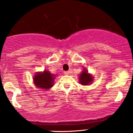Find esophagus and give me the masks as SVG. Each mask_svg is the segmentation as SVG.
<instances>
[{"mask_svg": "<svg viewBox=\"0 0 133 133\" xmlns=\"http://www.w3.org/2000/svg\"><path fill=\"white\" fill-rule=\"evenodd\" d=\"M69 73H70V72L69 71H64V74H65V75H68V74H69Z\"/></svg>", "mask_w": 133, "mask_h": 133, "instance_id": "34e87169", "label": "esophagus"}]
</instances>
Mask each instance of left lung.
Wrapping results in <instances>:
<instances>
[{"instance_id":"8db88e82","label":"left lung","mask_w":133,"mask_h":133,"mask_svg":"<svg viewBox=\"0 0 133 133\" xmlns=\"http://www.w3.org/2000/svg\"><path fill=\"white\" fill-rule=\"evenodd\" d=\"M79 81H80L79 82L81 84L88 85L92 81V77L91 76V74H88V71L85 69L81 74L80 77H79Z\"/></svg>"}]
</instances>
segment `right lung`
I'll return each mask as SVG.
<instances>
[{
    "label": "right lung",
    "instance_id": "obj_1",
    "mask_svg": "<svg viewBox=\"0 0 133 133\" xmlns=\"http://www.w3.org/2000/svg\"><path fill=\"white\" fill-rule=\"evenodd\" d=\"M54 75H52L49 71H44L43 72H39L34 77L36 86L44 89H48L53 86V82L55 78Z\"/></svg>",
    "mask_w": 133,
    "mask_h": 133
}]
</instances>
